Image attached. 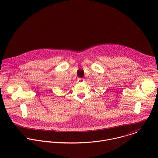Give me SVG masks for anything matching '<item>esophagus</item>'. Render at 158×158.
I'll list each match as a JSON object with an SVG mask.
<instances>
[{
  "instance_id": "obj_1",
  "label": "esophagus",
  "mask_w": 158,
  "mask_h": 158,
  "mask_svg": "<svg viewBox=\"0 0 158 158\" xmlns=\"http://www.w3.org/2000/svg\"><path fill=\"white\" fill-rule=\"evenodd\" d=\"M78 81H80V82H82V81H84V79H81V78H79V79H78Z\"/></svg>"
}]
</instances>
